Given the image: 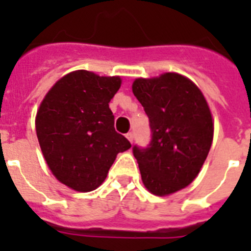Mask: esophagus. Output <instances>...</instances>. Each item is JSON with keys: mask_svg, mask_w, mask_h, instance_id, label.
<instances>
[{"mask_svg": "<svg viewBox=\"0 0 251 251\" xmlns=\"http://www.w3.org/2000/svg\"><path fill=\"white\" fill-rule=\"evenodd\" d=\"M126 138H127V139H129V141L131 142V143H133V141H134V134L131 133V131H130V133L126 134Z\"/></svg>", "mask_w": 251, "mask_h": 251, "instance_id": "obj_1", "label": "esophagus"}]
</instances>
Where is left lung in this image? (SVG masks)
Segmentation results:
<instances>
[{"mask_svg":"<svg viewBox=\"0 0 251 251\" xmlns=\"http://www.w3.org/2000/svg\"><path fill=\"white\" fill-rule=\"evenodd\" d=\"M133 94L150 118L149 149L134 147L142 182L157 197L189 186L199 175L214 139V120L199 87L178 73L137 78Z\"/></svg>","mask_w":251,"mask_h":251,"instance_id":"1","label":"left lung"}]
</instances>
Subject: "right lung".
Returning a JSON list of instances; mask_svg holds the SVG:
<instances>
[{"mask_svg":"<svg viewBox=\"0 0 251 251\" xmlns=\"http://www.w3.org/2000/svg\"><path fill=\"white\" fill-rule=\"evenodd\" d=\"M120 76L75 70L53 84L40 102L35 127L52 175L80 193L98 189L120 152L131 147L114 130L110 99Z\"/></svg>","mask_w":251,"mask_h":251,"instance_id":"obj_1","label":"right lung"}]
</instances>
